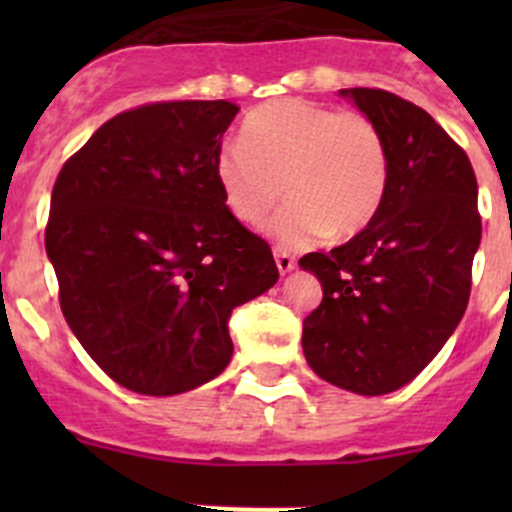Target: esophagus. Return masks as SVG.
Wrapping results in <instances>:
<instances>
[{"mask_svg": "<svg viewBox=\"0 0 512 512\" xmlns=\"http://www.w3.org/2000/svg\"><path fill=\"white\" fill-rule=\"evenodd\" d=\"M275 262H277V270H280V275H287V272H292L294 265H297V262H294V257L289 255V252L280 250V247L275 250Z\"/></svg>", "mask_w": 512, "mask_h": 512, "instance_id": "1", "label": "esophagus"}]
</instances>
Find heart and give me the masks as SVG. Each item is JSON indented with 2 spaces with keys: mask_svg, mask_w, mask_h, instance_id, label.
Segmentation results:
<instances>
[{
  "mask_svg": "<svg viewBox=\"0 0 512 512\" xmlns=\"http://www.w3.org/2000/svg\"><path fill=\"white\" fill-rule=\"evenodd\" d=\"M215 183L227 213L250 227L265 223L285 195L289 205L267 235L304 250L371 225L389 185V148L364 113L275 98L242 118L237 146L215 158Z\"/></svg>",
  "mask_w": 512,
  "mask_h": 512,
  "instance_id": "1",
  "label": "heart"
}]
</instances>
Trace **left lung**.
Returning <instances> with one entry per match:
<instances>
[{"mask_svg":"<svg viewBox=\"0 0 512 512\" xmlns=\"http://www.w3.org/2000/svg\"><path fill=\"white\" fill-rule=\"evenodd\" d=\"M389 148L384 203L366 230L299 267L322 282L302 349L317 376L361 396L416 379L456 332L480 245L478 183L466 151L416 103L342 89Z\"/></svg>","mask_w":512,"mask_h":512,"instance_id":"8db88e82","label":"left lung"}]
</instances>
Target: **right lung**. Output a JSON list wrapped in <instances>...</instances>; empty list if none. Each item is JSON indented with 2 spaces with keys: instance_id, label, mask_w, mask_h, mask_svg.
Instances as JSON below:
<instances>
[{
  "instance_id": "add662e5",
  "label": "right lung",
  "mask_w": 512,
  "mask_h": 512,
  "mask_svg": "<svg viewBox=\"0 0 512 512\" xmlns=\"http://www.w3.org/2000/svg\"><path fill=\"white\" fill-rule=\"evenodd\" d=\"M230 101L118 113L61 168L46 255L71 332L128 391L175 396L232 359L227 319L277 280L270 245L215 183Z\"/></svg>"
}]
</instances>
